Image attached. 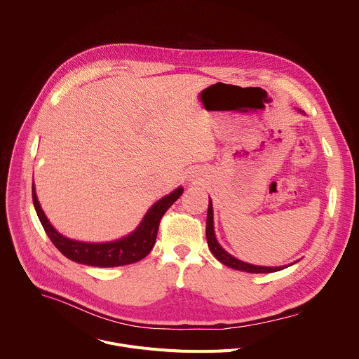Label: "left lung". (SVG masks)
<instances>
[{"label": "left lung", "mask_w": 359, "mask_h": 359, "mask_svg": "<svg viewBox=\"0 0 359 359\" xmlns=\"http://www.w3.org/2000/svg\"><path fill=\"white\" fill-rule=\"evenodd\" d=\"M206 238H208V244L209 248L212 250V252L215 254V257L223 263L224 266L238 270V271H245V273H274V271H280L284 267H260V266H252V264H247L243 263L237 259H234L233 255H230L227 251L223 250V247L217 243L216 237H215V230H213V206H212V200L209 198V209H208V220H206Z\"/></svg>", "instance_id": "1"}]
</instances>
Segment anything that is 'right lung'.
Masks as SVG:
<instances>
[{
    "label": "right lung",
    "instance_id": "add662e5",
    "mask_svg": "<svg viewBox=\"0 0 359 359\" xmlns=\"http://www.w3.org/2000/svg\"><path fill=\"white\" fill-rule=\"evenodd\" d=\"M183 189L179 187L172 191L169 196H165L159 201H156L149 209L146 216L143 217L139 227L129 236L111 241V243H82L76 240H71L60 234L48 219L45 217L39 201L36 198L35 187L32 186V201L36 210L38 219L53 244L65 255L67 259L86 266L93 267H119L136 263L150 252L156 243V236L159 230L161 220L163 215L172 204L180 197Z\"/></svg>",
    "mask_w": 359,
    "mask_h": 359
}]
</instances>
